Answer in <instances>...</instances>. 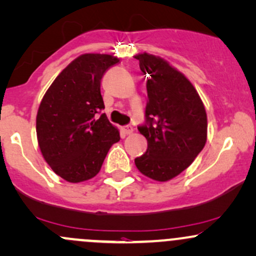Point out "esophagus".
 <instances>
[{"label":"esophagus","instance_id":"obj_1","mask_svg":"<svg viewBox=\"0 0 256 256\" xmlns=\"http://www.w3.org/2000/svg\"><path fill=\"white\" fill-rule=\"evenodd\" d=\"M122 132L125 134H131L134 132V128L131 125H126L122 128Z\"/></svg>","mask_w":256,"mask_h":256}]
</instances>
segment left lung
<instances>
[{"label":"left lung","mask_w":256,"mask_h":256,"mask_svg":"<svg viewBox=\"0 0 256 256\" xmlns=\"http://www.w3.org/2000/svg\"><path fill=\"white\" fill-rule=\"evenodd\" d=\"M134 58L148 78L146 122L138 126L148 148L134 164L147 178L169 181L186 170L206 146V112L194 86L166 60L148 53Z\"/></svg>","instance_id":"obj_1"}]
</instances>
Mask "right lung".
I'll list each match as a JSON object with an SVG mask.
<instances>
[{
  "label": "right lung",
  "instance_id": "1",
  "mask_svg": "<svg viewBox=\"0 0 256 256\" xmlns=\"http://www.w3.org/2000/svg\"><path fill=\"white\" fill-rule=\"evenodd\" d=\"M116 57L86 53L56 78L42 98L36 116L38 147L50 169L78 184L97 175L109 148L120 140L109 122L100 80Z\"/></svg>",
  "mask_w": 256,
  "mask_h": 256
}]
</instances>
